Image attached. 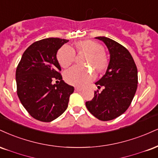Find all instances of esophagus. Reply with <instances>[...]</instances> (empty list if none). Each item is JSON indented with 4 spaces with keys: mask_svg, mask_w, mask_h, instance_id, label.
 I'll list each match as a JSON object with an SVG mask.
<instances>
[{
    "mask_svg": "<svg viewBox=\"0 0 158 158\" xmlns=\"http://www.w3.org/2000/svg\"><path fill=\"white\" fill-rule=\"evenodd\" d=\"M82 90H83V89L81 88V87H75V90L77 91V92H79V91H81Z\"/></svg>",
    "mask_w": 158,
    "mask_h": 158,
    "instance_id": "esophagus-1",
    "label": "esophagus"
}]
</instances>
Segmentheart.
Here are the masks:
<instances>
[{
	"label": "heart",
	"instance_id": "1",
	"mask_svg": "<svg viewBox=\"0 0 158 158\" xmlns=\"http://www.w3.org/2000/svg\"><path fill=\"white\" fill-rule=\"evenodd\" d=\"M75 47L78 52L87 53L85 63L94 66L98 71H104L107 67V56L102 51V46L98 43L87 40L76 43ZM75 57V51L69 45H64L57 53L59 63L64 68L69 67L74 62ZM64 77L69 84L75 86H85L94 79L95 73L91 70L82 69L79 66H74L65 71Z\"/></svg>",
	"mask_w": 158,
	"mask_h": 158
}]
</instances>
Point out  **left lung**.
Wrapping results in <instances>:
<instances>
[{"label": "left lung", "mask_w": 158, "mask_h": 158, "mask_svg": "<svg viewBox=\"0 0 158 158\" xmlns=\"http://www.w3.org/2000/svg\"><path fill=\"white\" fill-rule=\"evenodd\" d=\"M109 50L110 59L107 71L95 84L102 92L95 91L94 97L86 102L89 112L101 121L120 116L130 107L138 87V70L129 51L113 40L97 37Z\"/></svg>", "instance_id": "1"}]
</instances>
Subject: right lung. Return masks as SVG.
<instances>
[{"mask_svg": "<svg viewBox=\"0 0 158 158\" xmlns=\"http://www.w3.org/2000/svg\"><path fill=\"white\" fill-rule=\"evenodd\" d=\"M68 40L46 38L24 51L16 70L17 94L30 115L51 122L65 111L74 87L62 80L56 53ZM54 80H60L53 84Z\"/></svg>", "mask_w": 158, "mask_h": 158, "instance_id": "1", "label": "right lung"}]
</instances>
